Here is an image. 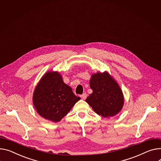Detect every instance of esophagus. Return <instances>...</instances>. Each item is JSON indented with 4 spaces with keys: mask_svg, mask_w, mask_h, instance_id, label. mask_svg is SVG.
Wrapping results in <instances>:
<instances>
[{
    "mask_svg": "<svg viewBox=\"0 0 161 161\" xmlns=\"http://www.w3.org/2000/svg\"><path fill=\"white\" fill-rule=\"evenodd\" d=\"M81 99H83V100H85V99H86V98H87V94H86V93H83V94H81Z\"/></svg>",
    "mask_w": 161,
    "mask_h": 161,
    "instance_id": "obj_1",
    "label": "esophagus"
}]
</instances>
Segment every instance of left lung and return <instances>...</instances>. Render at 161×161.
<instances>
[{
	"label": "left lung",
	"mask_w": 161,
	"mask_h": 161,
	"mask_svg": "<svg viewBox=\"0 0 161 161\" xmlns=\"http://www.w3.org/2000/svg\"><path fill=\"white\" fill-rule=\"evenodd\" d=\"M90 87L92 93L85 100L95 113L108 118L120 111L124 105L122 91L108 72L93 74Z\"/></svg>",
	"instance_id": "8db88e82"
}]
</instances>
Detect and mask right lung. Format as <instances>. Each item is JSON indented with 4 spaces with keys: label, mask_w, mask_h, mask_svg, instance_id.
Masks as SVG:
<instances>
[{
    "label": "right lung",
    "mask_w": 161,
    "mask_h": 161,
    "mask_svg": "<svg viewBox=\"0 0 161 161\" xmlns=\"http://www.w3.org/2000/svg\"><path fill=\"white\" fill-rule=\"evenodd\" d=\"M80 100L56 72H48L42 76L33 96L37 112L54 122L60 121Z\"/></svg>",
    "instance_id": "1"
}]
</instances>
